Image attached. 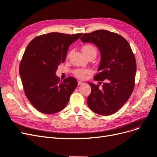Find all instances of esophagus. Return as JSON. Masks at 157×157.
Here are the masks:
<instances>
[{
	"instance_id": "esophagus-1",
	"label": "esophagus",
	"mask_w": 157,
	"mask_h": 157,
	"mask_svg": "<svg viewBox=\"0 0 157 157\" xmlns=\"http://www.w3.org/2000/svg\"><path fill=\"white\" fill-rule=\"evenodd\" d=\"M84 84V82H82L81 80H78V85L79 86V85H81V84Z\"/></svg>"
}]
</instances>
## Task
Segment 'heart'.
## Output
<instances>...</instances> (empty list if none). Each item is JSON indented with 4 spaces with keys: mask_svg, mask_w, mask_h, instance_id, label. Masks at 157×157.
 <instances>
[{
    "mask_svg": "<svg viewBox=\"0 0 157 157\" xmlns=\"http://www.w3.org/2000/svg\"><path fill=\"white\" fill-rule=\"evenodd\" d=\"M82 50L83 52V53L85 54V56H87L90 53H95L96 54L97 52L96 47L90 44L84 45L82 48ZM89 73L90 71L88 69H77L73 71L74 75L79 78H84L85 77V75L86 74H88Z\"/></svg>",
    "mask_w": 157,
    "mask_h": 157,
    "instance_id": "obj_1",
    "label": "heart"
}]
</instances>
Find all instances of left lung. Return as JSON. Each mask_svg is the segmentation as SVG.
Segmentation results:
<instances>
[{
  "label": "left lung",
  "mask_w": 157,
  "mask_h": 157,
  "mask_svg": "<svg viewBox=\"0 0 157 157\" xmlns=\"http://www.w3.org/2000/svg\"><path fill=\"white\" fill-rule=\"evenodd\" d=\"M80 40L92 42L101 54L98 73L94 79L101 87L88 82L92 92L87 99L90 109L99 115L115 113L124 105L135 86L136 61L128 41L117 33L97 30L85 33Z\"/></svg>",
  "instance_id": "8db88e82"
}]
</instances>
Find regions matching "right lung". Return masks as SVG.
<instances>
[{
  "mask_svg": "<svg viewBox=\"0 0 157 157\" xmlns=\"http://www.w3.org/2000/svg\"><path fill=\"white\" fill-rule=\"evenodd\" d=\"M81 35L50 33L35 37L27 46L20 75L26 97L39 111L54 114L68 103L77 80L69 77L60 81L56 72L65 61L69 46Z\"/></svg>",
  "mask_w": 157,
  "mask_h": 157,
  "instance_id": "right-lung-1",
  "label": "right lung"
}]
</instances>
